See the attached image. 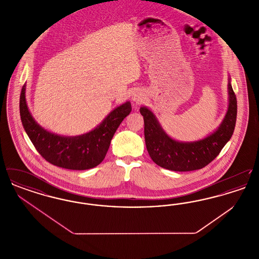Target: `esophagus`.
I'll use <instances>...</instances> for the list:
<instances>
[{"mask_svg":"<svg viewBox=\"0 0 259 259\" xmlns=\"http://www.w3.org/2000/svg\"><path fill=\"white\" fill-rule=\"evenodd\" d=\"M142 100H143V96H142V94H140L139 92H135V93L133 94V96H132V101H133V102L139 104L140 102H142Z\"/></svg>","mask_w":259,"mask_h":259,"instance_id":"34e87169","label":"esophagus"}]
</instances>
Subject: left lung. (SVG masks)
<instances>
[{
    "instance_id": "obj_1",
    "label": "left lung",
    "mask_w": 259,
    "mask_h": 259,
    "mask_svg": "<svg viewBox=\"0 0 259 259\" xmlns=\"http://www.w3.org/2000/svg\"><path fill=\"white\" fill-rule=\"evenodd\" d=\"M145 121V140L148 154L162 168L188 172L207 166L231 139L237 117V100L231 78H228V108L221 125L204 139L194 142H179L162 128L155 114L147 107H141Z\"/></svg>"
}]
</instances>
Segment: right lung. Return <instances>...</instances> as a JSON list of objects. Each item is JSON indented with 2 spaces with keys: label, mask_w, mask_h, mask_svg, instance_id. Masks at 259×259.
<instances>
[{
  "label": "right lung",
  "mask_w": 259,
  "mask_h": 259,
  "mask_svg": "<svg viewBox=\"0 0 259 259\" xmlns=\"http://www.w3.org/2000/svg\"><path fill=\"white\" fill-rule=\"evenodd\" d=\"M19 110L25 132L46 160L69 170H87L104 160L116 129L132 108L129 101L125 102L112 110L96 128L78 136L57 135L37 123L28 109L26 84L21 90Z\"/></svg>",
  "instance_id": "1"
}]
</instances>
